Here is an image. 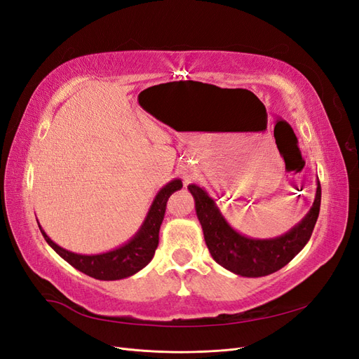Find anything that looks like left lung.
I'll list each match as a JSON object with an SVG mask.
<instances>
[{
  "label": "left lung",
  "mask_w": 359,
  "mask_h": 359,
  "mask_svg": "<svg viewBox=\"0 0 359 359\" xmlns=\"http://www.w3.org/2000/svg\"><path fill=\"white\" fill-rule=\"evenodd\" d=\"M205 243L217 264L243 277H264L287 265L310 240L320 210V182L307 215L285 235L271 240L248 238L226 222L214 199L198 184H190Z\"/></svg>",
  "instance_id": "8db88e82"
}]
</instances>
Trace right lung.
Listing matches in <instances>:
<instances>
[{"label": "right lung", "mask_w": 359, "mask_h": 359, "mask_svg": "<svg viewBox=\"0 0 359 359\" xmlns=\"http://www.w3.org/2000/svg\"><path fill=\"white\" fill-rule=\"evenodd\" d=\"M182 187L181 180H172L160 189L149 206L144 224L127 244L102 255H78L60 247L40 227L46 243L67 262L81 273L97 280H119L136 274L153 259L158 245V231L165 217L166 202L173 191Z\"/></svg>", "instance_id": "right-lung-1"}]
</instances>
